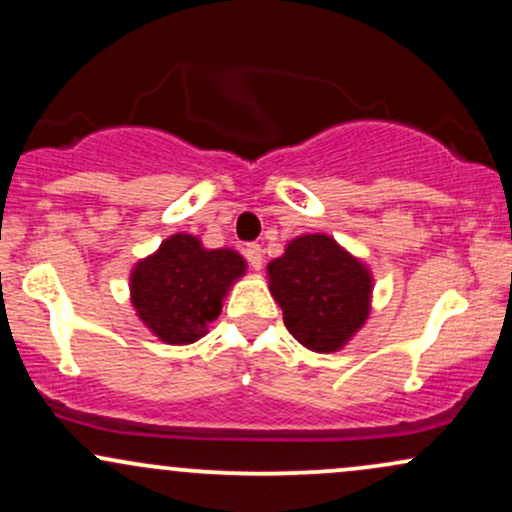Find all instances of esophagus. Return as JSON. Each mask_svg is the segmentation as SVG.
Returning a JSON list of instances; mask_svg holds the SVG:
<instances>
[{
    "label": "esophagus",
    "instance_id": "34e87169",
    "mask_svg": "<svg viewBox=\"0 0 512 512\" xmlns=\"http://www.w3.org/2000/svg\"><path fill=\"white\" fill-rule=\"evenodd\" d=\"M245 260L250 262L252 269H260L262 267V248L257 243H250L248 248H245Z\"/></svg>",
    "mask_w": 512,
    "mask_h": 512
}]
</instances>
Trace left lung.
Wrapping results in <instances>:
<instances>
[{"label": "left lung", "mask_w": 512, "mask_h": 512, "mask_svg": "<svg viewBox=\"0 0 512 512\" xmlns=\"http://www.w3.org/2000/svg\"><path fill=\"white\" fill-rule=\"evenodd\" d=\"M267 276L286 330L305 349L339 351L368 320L373 276L325 233L293 238L284 255L267 264Z\"/></svg>", "instance_id": "1"}]
</instances>
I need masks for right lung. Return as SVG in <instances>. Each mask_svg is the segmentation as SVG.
Returning a JSON list of instances; mask_svg holds the SVG:
<instances>
[{
	"label": "right lung",
	"instance_id": "add662e5",
	"mask_svg": "<svg viewBox=\"0 0 512 512\" xmlns=\"http://www.w3.org/2000/svg\"><path fill=\"white\" fill-rule=\"evenodd\" d=\"M236 250H207L190 233L166 238L129 274L139 320L166 344H192L221 315L228 289L245 274Z\"/></svg>",
	"mask_w": 512,
	"mask_h": 512
}]
</instances>
